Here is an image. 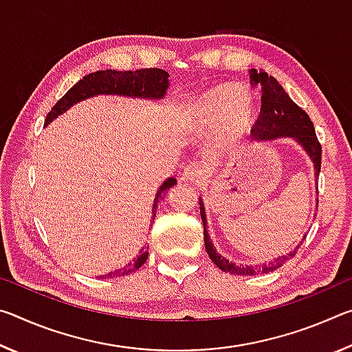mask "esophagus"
I'll use <instances>...</instances> for the list:
<instances>
[{"label": "esophagus", "mask_w": 352, "mask_h": 352, "mask_svg": "<svg viewBox=\"0 0 352 352\" xmlns=\"http://www.w3.org/2000/svg\"><path fill=\"white\" fill-rule=\"evenodd\" d=\"M201 175H204V169L199 164H188L183 170L182 178L184 182H190V183H197Z\"/></svg>", "instance_id": "esophagus-1"}]
</instances>
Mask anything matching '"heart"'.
<instances>
[{
	"mask_svg": "<svg viewBox=\"0 0 352 352\" xmlns=\"http://www.w3.org/2000/svg\"><path fill=\"white\" fill-rule=\"evenodd\" d=\"M194 116L200 129H214L226 121L228 133L237 136L252 126L253 104L242 88L222 85L197 102Z\"/></svg>",
	"mask_w": 352,
	"mask_h": 352,
	"instance_id": "b5f03b06",
	"label": "heart"
}]
</instances>
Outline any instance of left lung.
Returning <instances> with one entry per match:
<instances>
[{
  "label": "left lung",
  "mask_w": 352,
  "mask_h": 352,
  "mask_svg": "<svg viewBox=\"0 0 352 352\" xmlns=\"http://www.w3.org/2000/svg\"><path fill=\"white\" fill-rule=\"evenodd\" d=\"M250 83L254 87L261 88V113L258 119L254 121V126L252 129V133L254 138L267 141L272 138H278V136H290V138L296 140L300 144L305 147V151L312 158L315 175L320 174L321 169V144L315 133L314 124L309 118L307 113L298 107L294 100L289 98V94L284 91V88L279 85V82L273 76H269L264 69L256 71L250 69ZM200 216L201 222H204V239H205V248L206 253L210 256L211 261L216 264L220 270L225 273H231V275H254L258 272H270L281 267L283 262L289 258V256L295 254L290 252L289 254L281 256V258L275 259L269 264L261 265L258 270L256 267H243L237 265L234 262H230L220 256L212 247V242L210 239V234L206 231V214L204 208V201L200 199ZM306 239V236L302 237ZM300 247V245H298ZM296 247V248H298Z\"/></svg>",
  "instance_id": "left-lung-1"
}]
</instances>
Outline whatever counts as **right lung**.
Listing matches in <instances>:
<instances>
[{"instance_id":"right-lung-1","label":"right lung","mask_w":352,"mask_h":352,"mask_svg":"<svg viewBox=\"0 0 352 352\" xmlns=\"http://www.w3.org/2000/svg\"><path fill=\"white\" fill-rule=\"evenodd\" d=\"M168 77L169 74L166 73L164 69H160V68H142V69H135V71L104 69V71H96V73H90L77 82L73 88H69V90L65 93V96H62V99L57 100V104L52 107L51 111L46 115L45 126H47V124H50L52 119L57 118L58 115H62L63 111H67L73 104L87 98L96 96V94H122V96H133V98L162 99L169 87ZM174 184H177L175 178H168V180L162 184V188L158 189L157 197H155L153 210H152L153 217H155V212H157L158 199L162 197L164 190H169ZM147 250L142 248L138 258H135L132 262H129V265L124 267V269L107 273V275H104L102 278L126 276L129 273L138 270L147 259L148 256Z\"/></svg>"}]
</instances>
